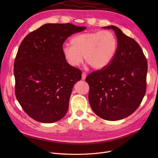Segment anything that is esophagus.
<instances>
[{
	"label": "esophagus",
	"instance_id": "obj_1",
	"mask_svg": "<svg viewBox=\"0 0 158 158\" xmlns=\"http://www.w3.org/2000/svg\"><path fill=\"white\" fill-rule=\"evenodd\" d=\"M85 77H86V74H85V73H83L82 74V79L85 80Z\"/></svg>",
	"mask_w": 158,
	"mask_h": 158
}]
</instances>
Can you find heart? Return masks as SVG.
<instances>
[{"instance_id":"b5f03b06","label":"heart","mask_w":158,"mask_h":158,"mask_svg":"<svg viewBox=\"0 0 158 158\" xmlns=\"http://www.w3.org/2000/svg\"><path fill=\"white\" fill-rule=\"evenodd\" d=\"M72 46L64 45L62 52L65 60L73 67H77L85 61L94 69L106 68L116 55L118 41L111 31L85 32L70 40Z\"/></svg>"}]
</instances>
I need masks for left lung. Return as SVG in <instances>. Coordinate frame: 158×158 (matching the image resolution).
Listing matches in <instances>:
<instances>
[{"label":"left lung","mask_w":158,"mask_h":158,"mask_svg":"<svg viewBox=\"0 0 158 158\" xmlns=\"http://www.w3.org/2000/svg\"><path fill=\"white\" fill-rule=\"evenodd\" d=\"M117 35L118 47L113 60L106 68L89 74L90 106L98 116L118 121L135 112L146 90L148 63L140 46L118 27L110 26Z\"/></svg>","instance_id":"left-lung-1"}]
</instances>
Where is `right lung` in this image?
<instances>
[{
	"instance_id": "1",
	"label": "right lung",
	"mask_w": 158,
	"mask_h": 158,
	"mask_svg": "<svg viewBox=\"0 0 158 158\" xmlns=\"http://www.w3.org/2000/svg\"><path fill=\"white\" fill-rule=\"evenodd\" d=\"M85 28L47 23L22 41L14 64L15 95L34 120L55 123L67 112L72 89L81 80L82 71L66 63L62 49L69 36Z\"/></svg>"
}]
</instances>
